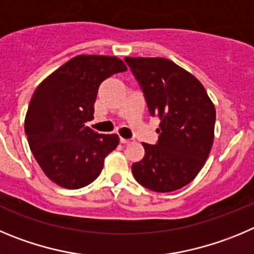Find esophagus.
Segmentation results:
<instances>
[{
	"mask_svg": "<svg viewBox=\"0 0 254 254\" xmlns=\"http://www.w3.org/2000/svg\"><path fill=\"white\" fill-rule=\"evenodd\" d=\"M120 141H122L123 144H129V143H132V141H134V139H125V138H120Z\"/></svg>",
	"mask_w": 254,
	"mask_h": 254,
	"instance_id": "obj_1",
	"label": "esophagus"
}]
</instances>
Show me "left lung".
Instances as JSON below:
<instances>
[{
  "label": "left lung",
  "instance_id": "8db88e82",
  "mask_svg": "<svg viewBox=\"0 0 254 254\" xmlns=\"http://www.w3.org/2000/svg\"><path fill=\"white\" fill-rule=\"evenodd\" d=\"M150 115H157L155 145L143 143V159L131 171L141 186L172 192L189 185L204 167L214 141L215 106L193 74L166 58L127 57Z\"/></svg>",
  "mask_w": 254,
  "mask_h": 254
}]
</instances>
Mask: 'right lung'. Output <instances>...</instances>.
<instances>
[{
  "mask_svg": "<svg viewBox=\"0 0 254 254\" xmlns=\"http://www.w3.org/2000/svg\"><path fill=\"white\" fill-rule=\"evenodd\" d=\"M127 65L118 57L77 56L36 87L25 116L29 147L50 181L64 189L87 186L99 177L118 134L84 127L102 81Z\"/></svg>",
  "mask_w": 254,
  "mask_h": 254,
  "instance_id": "1",
  "label": "right lung"
}]
</instances>
